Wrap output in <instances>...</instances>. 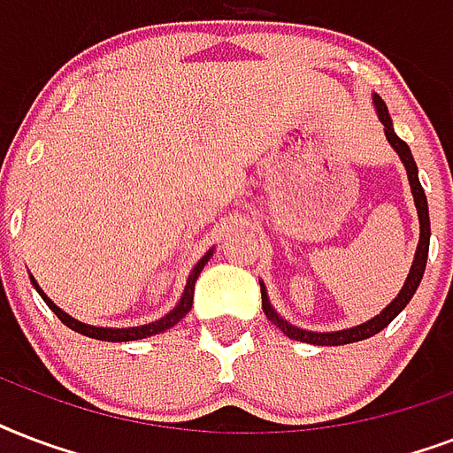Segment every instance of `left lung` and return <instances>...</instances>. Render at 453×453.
Here are the masks:
<instances>
[{
	"label": "left lung",
	"instance_id": "1",
	"mask_svg": "<svg viewBox=\"0 0 453 453\" xmlns=\"http://www.w3.org/2000/svg\"><path fill=\"white\" fill-rule=\"evenodd\" d=\"M373 108H376L378 120L383 122L385 127V136H388V142L395 149V153L399 156V160L404 163L406 167V177H409V187H411L413 194V203H416V212H418V224H420V236H418V248H416V255H413L411 269H409V276H406L404 286L397 293V297L392 300L388 307H385L380 314H376L369 321H364L359 326H352V328H342V331H307V328H297L290 321L281 317V314H276V310L269 303V296H266L265 283L259 281V288H262V310H265L266 319L272 321V324L283 333V335H288L293 340H300V342H310V345H349V342H359V340H366L371 335H376L385 328V326H390V321L397 317L399 311L404 310L409 300L413 297V293L418 290L420 279H423V272H426V262H427V250H430V212H427V198L426 191L420 187V179H418V167H416V160L411 156V149L406 146L402 139L397 136L395 127H392V118L388 113V106H385V101L373 94Z\"/></svg>",
	"mask_w": 453,
	"mask_h": 453
}]
</instances>
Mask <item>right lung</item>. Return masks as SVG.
<instances>
[{"label":"right lung","instance_id":"obj_1","mask_svg":"<svg viewBox=\"0 0 453 453\" xmlns=\"http://www.w3.org/2000/svg\"><path fill=\"white\" fill-rule=\"evenodd\" d=\"M212 250H215V248H210V250L205 252L198 262H196V266L191 269V274H188L187 279V286H184V293H181V297H179V303L174 304L165 317L156 319V321H150V324L129 326V328H106V326H92V324H84V321H77L75 317L65 314L58 304L49 300L47 293L40 288V283L35 281V276H30V281H33V286L42 296V300L49 304V310L54 311L56 317L61 319L63 324L68 326V328H73L75 333H82V335H87V338L106 340V342H132V340L150 338V335H157V333L167 331V328H172V326L179 324L181 319L187 317L188 311H191V304H194V286L196 281H198V276H201L203 266L208 265V259L212 257Z\"/></svg>","mask_w":453,"mask_h":453}]
</instances>
